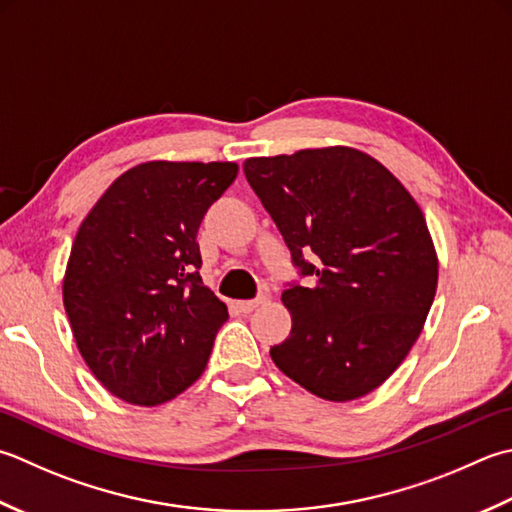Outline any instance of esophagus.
Here are the masks:
<instances>
[{
    "label": "esophagus",
    "mask_w": 512,
    "mask_h": 512,
    "mask_svg": "<svg viewBox=\"0 0 512 512\" xmlns=\"http://www.w3.org/2000/svg\"><path fill=\"white\" fill-rule=\"evenodd\" d=\"M264 299H266V297H257V299H244V302H237L235 306L239 308V313H253V310H255L257 306H262V304H264Z\"/></svg>",
    "instance_id": "esophagus-1"
}]
</instances>
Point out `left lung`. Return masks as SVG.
I'll list each match as a JSON object with an SVG mask.
<instances>
[{
	"instance_id": "left-lung-1",
	"label": "left lung",
	"mask_w": 512,
	"mask_h": 512,
	"mask_svg": "<svg viewBox=\"0 0 512 512\" xmlns=\"http://www.w3.org/2000/svg\"><path fill=\"white\" fill-rule=\"evenodd\" d=\"M248 184L273 217L302 277L282 302L293 317L275 366L328 402L382 386L422 333L437 290V255L422 208L357 148L250 157Z\"/></svg>"
}]
</instances>
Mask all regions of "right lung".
Instances as JSON below:
<instances>
[{
    "label": "right lung",
    "instance_id": "add662e5",
    "mask_svg": "<svg viewBox=\"0 0 512 512\" xmlns=\"http://www.w3.org/2000/svg\"><path fill=\"white\" fill-rule=\"evenodd\" d=\"M235 162H146L108 186L77 230L64 308L93 375L157 406L199 379L228 308L204 286L197 230Z\"/></svg>",
    "mask_w": 512,
    "mask_h": 512
}]
</instances>
